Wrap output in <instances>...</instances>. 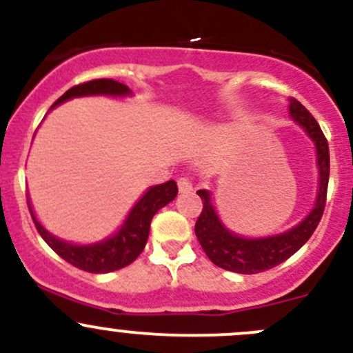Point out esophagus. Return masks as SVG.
<instances>
[{"mask_svg":"<svg viewBox=\"0 0 353 353\" xmlns=\"http://www.w3.org/2000/svg\"><path fill=\"white\" fill-rule=\"evenodd\" d=\"M177 188H179L181 193H190V191H193V183L188 176H181L177 179Z\"/></svg>","mask_w":353,"mask_h":353,"instance_id":"1","label":"esophagus"}]
</instances>
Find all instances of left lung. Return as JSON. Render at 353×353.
Instances as JSON below:
<instances>
[{
  "instance_id": "8db88e82",
  "label": "left lung",
  "mask_w": 353,
  "mask_h": 353,
  "mask_svg": "<svg viewBox=\"0 0 353 353\" xmlns=\"http://www.w3.org/2000/svg\"><path fill=\"white\" fill-rule=\"evenodd\" d=\"M290 116L304 128L318 150L319 193L314 210L309 213L307 219L302 220L297 227L285 234L266 237V239H244V237L229 232L222 225L213 210L212 201H210L208 191H196L203 201V210L196 220V225H194V232H196L199 244L210 261L215 263L220 268L234 273H243V275H254V273L275 268L307 243L321 220L326 206L330 179L328 140L323 134L321 128H319L318 121L312 117V114L294 97H290Z\"/></svg>"
}]
</instances>
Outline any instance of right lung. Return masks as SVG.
I'll return each instance as SVG.
<instances>
[{
	"label": "right lung",
	"mask_w": 353,
	"mask_h": 353,
	"mask_svg": "<svg viewBox=\"0 0 353 353\" xmlns=\"http://www.w3.org/2000/svg\"><path fill=\"white\" fill-rule=\"evenodd\" d=\"M94 94H108V95H126L130 94V88L124 83L112 80V78H97V80L85 81V83L74 85L70 90L65 92L54 104H61L71 97H80V95H94ZM177 194L176 181H167V183L159 184V186L150 188L147 193L141 196L140 201L133 206V210L128 215L126 222L121 227L119 232L112 236L104 243L92 244V245H73L65 241L56 239L54 236L48 232L41 223L35 220L34 212L30 208V201L27 198L28 210L34 219L35 229L41 234L42 239L48 243L49 248L61 256L65 261L77 268L83 270L88 273H109L116 270L124 268L131 265L147 244L148 232H150V222L154 215L162 206L172 201Z\"/></svg>",
	"instance_id": "add662e5"
}]
</instances>
